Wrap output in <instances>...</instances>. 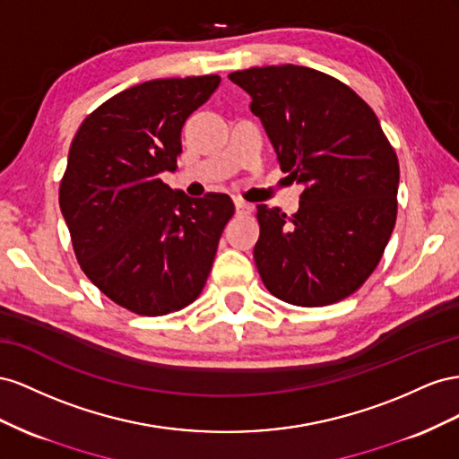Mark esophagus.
Masks as SVG:
<instances>
[{
    "mask_svg": "<svg viewBox=\"0 0 459 459\" xmlns=\"http://www.w3.org/2000/svg\"><path fill=\"white\" fill-rule=\"evenodd\" d=\"M234 207H237V213L238 215H250L252 213V205L240 200V198H234Z\"/></svg>",
    "mask_w": 459,
    "mask_h": 459,
    "instance_id": "1",
    "label": "esophagus"
}]
</instances>
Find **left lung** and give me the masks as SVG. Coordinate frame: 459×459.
I'll return each instance as SVG.
<instances>
[{
  "label": "left lung",
  "instance_id": "1",
  "mask_svg": "<svg viewBox=\"0 0 459 459\" xmlns=\"http://www.w3.org/2000/svg\"><path fill=\"white\" fill-rule=\"evenodd\" d=\"M252 96L281 169L299 185V209L257 205L254 259L282 302L319 307L369 279L396 225L400 165L375 111L321 71L279 65L229 74Z\"/></svg>",
  "mask_w": 459,
  "mask_h": 459
}]
</instances>
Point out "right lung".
Wrapping results in <instances>:
<instances>
[{
    "label": "right lung",
    "instance_id": "add662e5",
    "mask_svg": "<svg viewBox=\"0 0 459 459\" xmlns=\"http://www.w3.org/2000/svg\"><path fill=\"white\" fill-rule=\"evenodd\" d=\"M221 76L157 78L109 98L71 142L59 207L86 277L117 306L167 316L192 304L234 215L227 194L188 198L175 171L180 130Z\"/></svg>",
    "mask_w": 459,
    "mask_h": 459
}]
</instances>
